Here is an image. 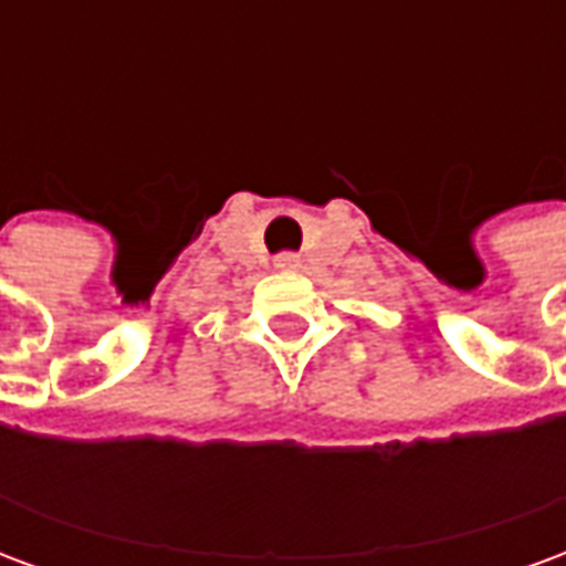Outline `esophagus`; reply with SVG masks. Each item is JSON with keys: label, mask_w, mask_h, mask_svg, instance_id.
<instances>
[{"label": "esophagus", "mask_w": 566, "mask_h": 566, "mask_svg": "<svg viewBox=\"0 0 566 566\" xmlns=\"http://www.w3.org/2000/svg\"><path fill=\"white\" fill-rule=\"evenodd\" d=\"M296 266H300V254H294V251H282V254L275 258V270L294 272Z\"/></svg>", "instance_id": "34e87169"}]
</instances>
